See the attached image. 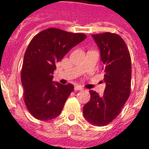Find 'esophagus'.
I'll use <instances>...</instances> for the list:
<instances>
[{"mask_svg": "<svg viewBox=\"0 0 149 149\" xmlns=\"http://www.w3.org/2000/svg\"><path fill=\"white\" fill-rule=\"evenodd\" d=\"M74 90L75 91H83V88H82L80 86H78V85H77V86H75Z\"/></svg>", "mask_w": 149, "mask_h": 149, "instance_id": "obj_1", "label": "esophagus"}]
</instances>
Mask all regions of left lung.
Returning a JSON list of instances; mask_svg holds the SVG:
<instances>
[{
    "label": "left lung",
    "mask_w": 149,
    "mask_h": 149,
    "mask_svg": "<svg viewBox=\"0 0 149 149\" xmlns=\"http://www.w3.org/2000/svg\"><path fill=\"white\" fill-rule=\"evenodd\" d=\"M104 64V95L91 91V100L84 107V116L96 126L108 125L120 113L129 97L132 81L131 56L125 41L117 34L92 35Z\"/></svg>",
    "instance_id": "left-lung-1"
}]
</instances>
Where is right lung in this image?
<instances>
[{
    "label": "right lung",
    "instance_id": "add662e5",
    "mask_svg": "<svg viewBox=\"0 0 149 149\" xmlns=\"http://www.w3.org/2000/svg\"><path fill=\"white\" fill-rule=\"evenodd\" d=\"M86 38L83 33L52 28L31 39L23 59L22 84L24 103L34 118L49 120L60 114L74 86L52 81L53 72L58 61Z\"/></svg>",
    "mask_w": 149,
    "mask_h": 149
}]
</instances>
